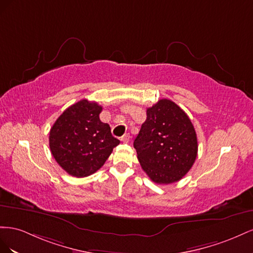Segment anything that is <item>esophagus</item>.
Segmentation results:
<instances>
[{
  "label": "esophagus",
  "mask_w": 253,
  "mask_h": 253,
  "mask_svg": "<svg viewBox=\"0 0 253 253\" xmlns=\"http://www.w3.org/2000/svg\"><path fill=\"white\" fill-rule=\"evenodd\" d=\"M129 140H130V135H129V134L123 135L122 138H121V141H122V142H124V143H128V142H129Z\"/></svg>",
  "instance_id": "esophagus-1"
}]
</instances>
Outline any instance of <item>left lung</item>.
<instances>
[{
  "mask_svg": "<svg viewBox=\"0 0 253 253\" xmlns=\"http://www.w3.org/2000/svg\"><path fill=\"white\" fill-rule=\"evenodd\" d=\"M146 114L133 142L141 167L158 184L177 182L196 160V131L187 114L169 99L158 100Z\"/></svg>",
  "mask_w": 253,
  "mask_h": 253,
  "instance_id": "left-lung-1",
  "label": "left lung"
}]
</instances>
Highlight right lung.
<instances>
[{
	"instance_id": "right-lung-1",
	"label": "right lung",
	"mask_w": 253,
	"mask_h": 253,
	"mask_svg": "<svg viewBox=\"0 0 253 253\" xmlns=\"http://www.w3.org/2000/svg\"><path fill=\"white\" fill-rule=\"evenodd\" d=\"M102 110L97 103L82 99L64 110L50 128V153L71 176L94 174L120 144L110 126L99 120Z\"/></svg>"
}]
</instances>
